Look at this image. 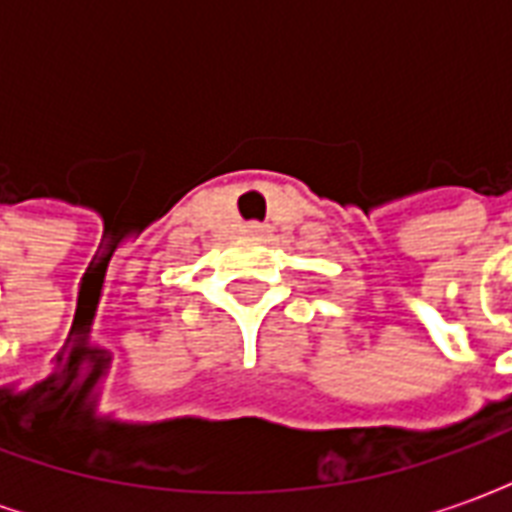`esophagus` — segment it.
I'll use <instances>...</instances> for the list:
<instances>
[{"mask_svg":"<svg viewBox=\"0 0 512 512\" xmlns=\"http://www.w3.org/2000/svg\"><path fill=\"white\" fill-rule=\"evenodd\" d=\"M244 233L249 235V238H263V235H266L268 230H266V227H263V224H260V222H249V224H246V227H244Z\"/></svg>","mask_w":512,"mask_h":512,"instance_id":"esophagus-1","label":"esophagus"}]
</instances>
